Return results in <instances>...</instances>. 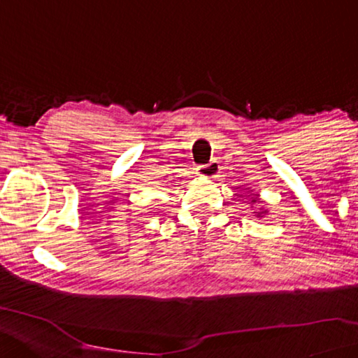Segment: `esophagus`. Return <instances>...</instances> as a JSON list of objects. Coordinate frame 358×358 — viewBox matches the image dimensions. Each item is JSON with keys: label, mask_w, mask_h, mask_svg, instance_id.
<instances>
[{"label": "esophagus", "mask_w": 358, "mask_h": 358, "mask_svg": "<svg viewBox=\"0 0 358 358\" xmlns=\"http://www.w3.org/2000/svg\"><path fill=\"white\" fill-rule=\"evenodd\" d=\"M218 169H220V166H218L217 162H210L208 163V165H199L196 168V174L198 176H203V178H215Z\"/></svg>", "instance_id": "obj_1"}]
</instances>
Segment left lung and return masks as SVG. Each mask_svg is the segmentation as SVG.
I'll return each mask as SVG.
<instances>
[{"label":"left lung","instance_id":"obj_1","mask_svg":"<svg viewBox=\"0 0 358 358\" xmlns=\"http://www.w3.org/2000/svg\"><path fill=\"white\" fill-rule=\"evenodd\" d=\"M256 201H258V198H256V196L253 195V196H252V203H256ZM256 214H258V217H261V214H266V212L262 210V212H256Z\"/></svg>","mask_w":358,"mask_h":358}]
</instances>
